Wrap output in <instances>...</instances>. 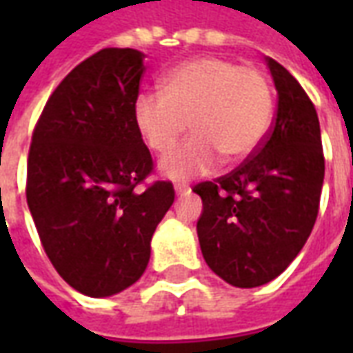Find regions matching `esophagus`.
Wrapping results in <instances>:
<instances>
[{
  "label": "esophagus",
  "instance_id": "obj_1",
  "mask_svg": "<svg viewBox=\"0 0 353 353\" xmlns=\"http://www.w3.org/2000/svg\"><path fill=\"white\" fill-rule=\"evenodd\" d=\"M174 189H176V194H179V196H183V194H189V192H191V187L183 183H176L174 185Z\"/></svg>",
  "mask_w": 353,
  "mask_h": 353
}]
</instances>
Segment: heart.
Returning <instances> with one entry per match:
<instances>
[{
  "label": "heart",
  "mask_w": 353,
  "mask_h": 353,
  "mask_svg": "<svg viewBox=\"0 0 353 353\" xmlns=\"http://www.w3.org/2000/svg\"><path fill=\"white\" fill-rule=\"evenodd\" d=\"M274 113L270 81L255 65L202 57L164 77V92L139 94L134 117L145 143L168 153L189 128L194 136L164 157V176L185 181L204 176L225 159H250L265 139Z\"/></svg>",
  "instance_id": "1"
}]
</instances>
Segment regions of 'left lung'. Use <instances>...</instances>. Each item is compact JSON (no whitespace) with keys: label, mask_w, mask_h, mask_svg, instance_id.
Returning <instances> with one entry per match:
<instances>
[{"label":"left lung","mask_w":353,"mask_h":353,"mask_svg":"<svg viewBox=\"0 0 353 353\" xmlns=\"http://www.w3.org/2000/svg\"><path fill=\"white\" fill-rule=\"evenodd\" d=\"M265 60L278 90L272 128L236 170L192 189L204 261L234 288H259L291 265L314 229L325 176L314 103L283 65Z\"/></svg>","instance_id":"left-lung-1"}]
</instances>
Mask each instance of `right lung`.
I'll return each mask as SVG.
<instances>
[{
  "mask_svg": "<svg viewBox=\"0 0 353 353\" xmlns=\"http://www.w3.org/2000/svg\"><path fill=\"white\" fill-rule=\"evenodd\" d=\"M143 52L101 49L68 73L35 124L26 199L57 272L88 296H111L145 272L151 238L174 204L154 181L134 108Z\"/></svg>",
  "mask_w": 353,
  "mask_h": 353,
  "instance_id": "obj_1",
  "label": "right lung"
}]
</instances>
